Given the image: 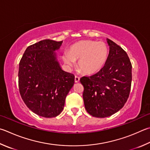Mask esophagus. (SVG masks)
Returning a JSON list of instances; mask_svg holds the SVG:
<instances>
[{"instance_id":"1","label":"esophagus","mask_w":150,"mask_h":150,"mask_svg":"<svg viewBox=\"0 0 150 150\" xmlns=\"http://www.w3.org/2000/svg\"><path fill=\"white\" fill-rule=\"evenodd\" d=\"M79 81H80V78L77 77V76H75V83H79Z\"/></svg>"}]
</instances>
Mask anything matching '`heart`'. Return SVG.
<instances>
[{"mask_svg": "<svg viewBox=\"0 0 150 150\" xmlns=\"http://www.w3.org/2000/svg\"><path fill=\"white\" fill-rule=\"evenodd\" d=\"M108 47L103 42L81 40L71 46L69 52L62 58L67 66L73 67L78 61V68L85 74H92L99 71L108 57Z\"/></svg>", "mask_w": 150, "mask_h": 150, "instance_id": "obj_1", "label": "heart"}]
</instances>
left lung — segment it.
<instances>
[{
  "label": "left lung",
  "instance_id": "left-lung-1",
  "mask_svg": "<svg viewBox=\"0 0 150 150\" xmlns=\"http://www.w3.org/2000/svg\"><path fill=\"white\" fill-rule=\"evenodd\" d=\"M110 52L104 66L96 74L81 78L87 112L95 117L112 115L123 107L132 82V65L121 47L107 39Z\"/></svg>",
  "mask_w": 150,
  "mask_h": 150
}]
</instances>
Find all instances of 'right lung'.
I'll return each mask as SVG.
<instances>
[{"label": "right lung", "instance_id": "right-lung-1", "mask_svg": "<svg viewBox=\"0 0 150 150\" xmlns=\"http://www.w3.org/2000/svg\"><path fill=\"white\" fill-rule=\"evenodd\" d=\"M62 42L46 39L35 43L27 48L19 64L21 98L30 110L43 117L61 113L75 83L74 75L62 70L57 60L55 51Z\"/></svg>", "mask_w": 150, "mask_h": 150}]
</instances>
